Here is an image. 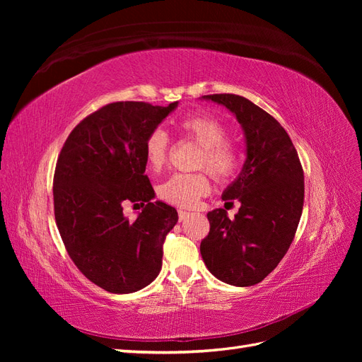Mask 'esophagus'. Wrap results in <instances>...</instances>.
I'll list each match as a JSON object with an SVG mask.
<instances>
[{
  "mask_svg": "<svg viewBox=\"0 0 362 362\" xmlns=\"http://www.w3.org/2000/svg\"><path fill=\"white\" fill-rule=\"evenodd\" d=\"M189 216H190V213H189V211H185V210H180V211H178V217H180V222L185 221V218H187Z\"/></svg>",
  "mask_w": 362,
  "mask_h": 362,
  "instance_id": "34e87169",
  "label": "esophagus"
}]
</instances>
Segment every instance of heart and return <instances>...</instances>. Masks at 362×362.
<instances>
[{"label":"heart","mask_w":362,"mask_h":362,"mask_svg":"<svg viewBox=\"0 0 362 362\" xmlns=\"http://www.w3.org/2000/svg\"><path fill=\"white\" fill-rule=\"evenodd\" d=\"M180 134L201 148L196 168H205L218 181L235 173L240 164V152L226 139V127L211 116L194 115L177 122ZM145 160L152 170H160L168 160L169 137L156 129L145 140ZM210 192V180L205 173H175L158 185V196L177 206H193Z\"/></svg>","instance_id":"b5f03b06"}]
</instances>
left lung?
<instances>
[{
	"label": "left lung",
	"instance_id": "8db88e82",
	"mask_svg": "<svg viewBox=\"0 0 362 362\" xmlns=\"http://www.w3.org/2000/svg\"><path fill=\"white\" fill-rule=\"evenodd\" d=\"M242 125L246 160L222 193L238 199L234 221L223 208L206 214L210 233L201 255L211 275L229 286L261 282L287 254L303 208V170L287 131L275 117L238 95H205Z\"/></svg>",
	"mask_w": 362,
	"mask_h": 362
}]
</instances>
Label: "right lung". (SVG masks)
<instances>
[{"mask_svg":"<svg viewBox=\"0 0 362 362\" xmlns=\"http://www.w3.org/2000/svg\"><path fill=\"white\" fill-rule=\"evenodd\" d=\"M177 107L108 104L81 120L62 148L52 189L59 233L75 266L105 291H139L161 270L164 237L178 213L152 201L144 148ZM128 200L147 204L136 221L123 214Z\"/></svg>","mask_w":362,"mask_h":362,"instance_id":"right-lung-1","label":"right lung"}]
</instances>
